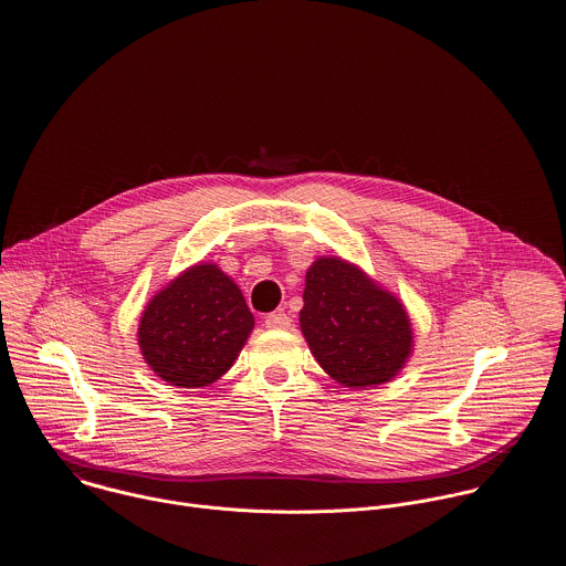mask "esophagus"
<instances>
[{
    "instance_id": "1",
    "label": "esophagus",
    "mask_w": 566,
    "mask_h": 566,
    "mask_svg": "<svg viewBox=\"0 0 566 566\" xmlns=\"http://www.w3.org/2000/svg\"><path fill=\"white\" fill-rule=\"evenodd\" d=\"M264 324L269 328H289L291 326V317L284 311H273L264 317Z\"/></svg>"
}]
</instances>
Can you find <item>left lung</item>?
I'll list each match as a JSON object with an SVG mask.
<instances>
[{
    "mask_svg": "<svg viewBox=\"0 0 566 566\" xmlns=\"http://www.w3.org/2000/svg\"><path fill=\"white\" fill-rule=\"evenodd\" d=\"M300 326L319 366L353 389L389 382L413 344L400 300L339 258H319L306 271Z\"/></svg>",
    "mask_w": 566,
    "mask_h": 566,
    "instance_id": "1",
    "label": "left lung"
}]
</instances>
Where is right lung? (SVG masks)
<instances>
[{"label": "right lung", "mask_w": 566, "mask_h": 566, "mask_svg": "<svg viewBox=\"0 0 566 566\" xmlns=\"http://www.w3.org/2000/svg\"><path fill=\"white\" fill-rule=\"evenodd\" d=\"M253 324L238 284L216 264H198L148 302L137 335L164 382L200 389L233 366Z\"/></svg>", "instance_id": "add662e5"}]
</instances>
